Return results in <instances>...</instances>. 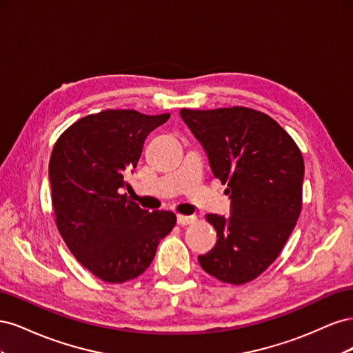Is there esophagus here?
Segmentation results:
<instances>
[{"instance_id": "34e87169", "label": "esophagus", "mask_w": 353, "mask_h": 353, "mask_svg": "<svg viewBox=\"0 0 353 353\" xmlns=\"http://www.w3.org/2000/svg\"><path fill=\"white\" fill-rule=\"evenodd\" d=\"M178 225H191V223L197 222V216L196 215H178L176 218Z\"/></svg>"}]
</instances>
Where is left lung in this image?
I'll list each match as a JSON object with an SVG mask.
<instances>
[{
    "mask_svg": "<svg viewBox=\"0 0 353 353\" xmlns=\"http://www.w3.org/2000/svg\"><path fill=\"white\" fill-rule=\"evenodd\" d=\"M181 117L205 148L231 199V216L209 213L216 244L199 262L222 283L245 284L279 258L302 210L305 163L293 138L262 112L241 105Z\"/></svg>",
    "mask_w": 353,
    "mask_h": 353,
    "instance_id": "obj_1",
    "label": "left lung"
}]
</instances>
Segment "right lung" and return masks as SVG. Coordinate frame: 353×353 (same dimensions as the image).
Masks as SVG:
<instances>
[{
  "mask_svg": "<svg viewBox=\"0 0 353 353\" xmlns=\"http://www.w3.org/2000/svg\"><path fill=\"white\" fill-rule=\"evenodd\" d=\"M169 116L101 110L70 125L52 147L48 175L56 225L77 261L105 283L141 275L175 227V213L144 210L121 194L147 135Z\"/></svg>",
  "mask_w": 353,
  "mask_h": 353,
  "instance_id": "1",
  "label": "right lung"
}]
</instances>
